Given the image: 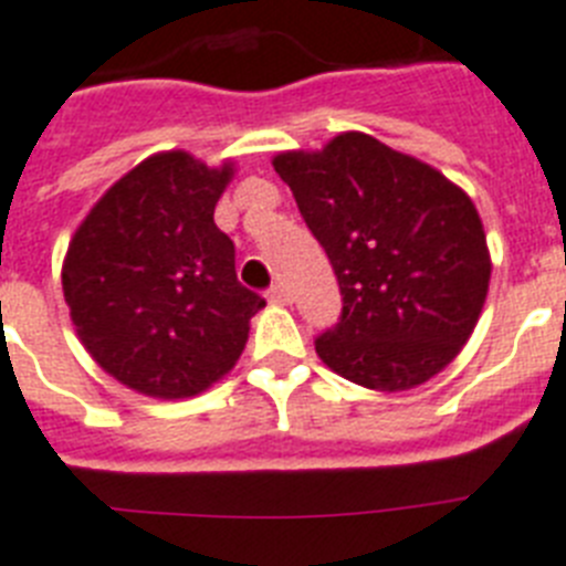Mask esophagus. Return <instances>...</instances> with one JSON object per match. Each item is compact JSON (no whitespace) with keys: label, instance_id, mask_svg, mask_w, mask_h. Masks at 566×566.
I'll use <instances>...</instances> for the list:
<instances>
[{"label":"esophagus","instance_id":"1","mask_svg":"<svg viewBox=\"0 0 566 566\" xmlns=\"http://www.w3.org/2000/svg\"><path fill=\"white\" fill-rule=\"evenodd\" d=\"M268 298L273 302V305H291V302H293L291 291H287L284 284H273V287H270V293H268Z\"/></svg>","mask_w":566,"mask_h":566}]
</instances>
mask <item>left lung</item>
Masks as SVG:
<instances>
[{
    "label": "left lung",
    "mask_w": 566,
    "mask_h": 566,
    "mask_svg": "<svg viewBox=\"0 0 566 566\" xmlns=\"http://www.w3.org/2000/svg\"><path fill=\"white\" fill-rule=\"evenodd\" d=\"M273 169L339 282V322L316 339L322 363L386 394L443 371L481 319L492 275L472 198L363 132L279 151Z\"/></svg>",
    "instance_id": "left-lung-1"
}]
</instances>
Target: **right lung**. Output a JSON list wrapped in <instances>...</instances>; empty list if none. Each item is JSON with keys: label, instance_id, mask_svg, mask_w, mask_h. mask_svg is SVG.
Segmentation results:
<instances>
[{"label": "right lung", "instance_id": "right-lung-1", "mask_svg": "<svg viewBox=\"0 0 566 566\" xmlns=\"http://www.w3.org/2000/svg\"><path fill=\"white\" fill-rule=\"evenodd\" d=\"M232 172L230 160L158 151L108 187L71 239V322L94 363L132 391H207L239 363L264 307L235 279V247L212 218Z\"/></svg>", "mask_w": 566, "mask_h": 566}]
</instances>
